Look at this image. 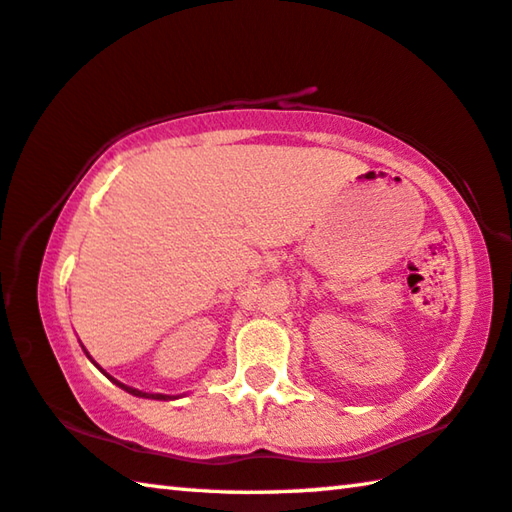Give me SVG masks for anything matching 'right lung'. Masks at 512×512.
Returning a JSON list of instances; mask_svg holds the SVG:
<instances>
[{"label":"right lung","mask_w":512,"mask_h":512,"mask_svg":"<svg viewBox=\"0 0 512 512\" xmlns=\"http://www.w3.org/2000/svg\"><path fill=\"white\" fill-rule=\"evenodd\" d=\"M88 355V353H86ZM111 378V376H109ZM113 380V378H111ZM113 383H116L118 387H123L125 392H129V394H134V396H145V399H159V401H166V399H170V396H166V394H145V392H139V389H134V387H127V385H123V383H118V380H113Z\"/></svg>","instance_id":"1"}]
</instances>
